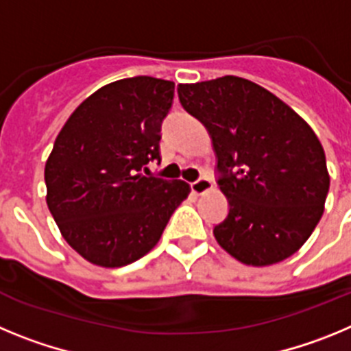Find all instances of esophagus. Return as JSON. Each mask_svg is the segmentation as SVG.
<instances>
[{"instance_id":"esophagus-1","label":"esophagus","mask_w":351,"mask_h":351,"mask_svg":"<svg viewBox=\"0 0 351 351\" xmlns=\"http://www.w3.org/2000/svg\"><path fill=\"white\" fill-rule=\"evenodd\" d=\"M210 188H213V182H210V179L207 178H200L198 181L191 182V191H193L195 195L206 193V191L210 190Z\"/></svg>"}]
</instances>
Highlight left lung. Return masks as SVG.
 Masks as SVG:
<instances>
[{
  "label": "left lung",
  "mask_w": 351,
  "mask_h": 351,
  "mask_svg": "<svg viewBox=\"0 0 351 351\" xmlns=\"http://www.w3.org/2000/svg\"><path fill=\"white\" fill-rule=\"evenodd\" d=\"M179 101L207 128L228 216L214 226L239 262L265 267L300 250L324 214L330 178L311 126L258 84L225 75L179 84Z\"/></svg>",
  "instance_id": "8db88e82"
}]
</instances>
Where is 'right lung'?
Masks as SVG:
<instances>
[{
	"label": "right lung",
	"mask_w": 351,
	"mask_h": 351,
	"mask_svg": "<svg viewBox=\"0 0 351 351\" xmlns=\"http://www.w3.org/2000/svg\"><path fill=\"white\" fill-rule=\"evenodd\" d=\"M173 86L154 77L110 82L73 110L45 163L47 206L68 244L100 267L153 250L190 193L184 181L142 176L160 160Z\"/></svg>",
	"instance_id": "obj_1"
}]
</instances>
